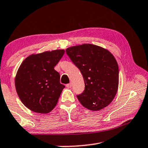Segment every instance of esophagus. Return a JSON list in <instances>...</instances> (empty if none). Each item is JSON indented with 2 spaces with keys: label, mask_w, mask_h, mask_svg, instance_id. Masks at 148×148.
<instances>
[{
  "label": "esophagus",
  "mask_w": 148,
  "mask_h": 148,
  "mask_svg": "<svg viewBox=\"0 0 148 148\" xmlns=\"http://www.w3.org/2000/svg\"><path fill=\"white\" fill-rule=\"evenodd\" d=\"M66 87L67 88H71L72 87V83H70L69 84H66Z\"/></svg>",
  "instance_id": "obj_1"
}]
</instances>
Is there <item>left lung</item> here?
<instances>
[{
  "mask_svg": "<svg viewBox=\"0 0 148 148\" xmlns=\"http://www.w3.org/2000/svg\"><path fill=\"white\" fill-rule=\"evenodd\" d=\"M66 52L79 69L85 90L77 96L79 101L91 111H100L111 103L119 83V65L108 50L92 44H83L66 48Z\"/></svg>",
  "mask_w": 148,
  "mask_h": 148,
  "instance_id": "left-lung-1",
  "label": "left lung"
}]
</instances>
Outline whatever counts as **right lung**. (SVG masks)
Segmentation results:
<instances>
[{"mask_svg": "<svg viewBox=\"0 0 148 148\" xmlns=\"http://www.w3.org/2000/svg\"><path fill=\"white\" fill-rule=\"evenodd\" d=\"M65 50L33 53L25 58L16 74L15 85L21 101L31 111L47 114L56 107L65 86L54 66Z\"/></svg>", "mask_w": 148, "mask_h": 148, "instance_id": "right-lung-1", "label": "right lung"}]
</instances>
